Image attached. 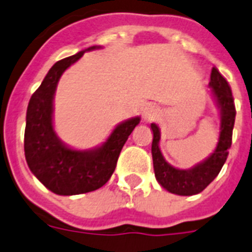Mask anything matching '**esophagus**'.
I'll return each mask as SVG.
<instances>
[{"label": "esophagus", "instance_id": "1", "mask_svg": "<svg viewBox=\"0 0 252 252\" xmlns=\"http://www.w3.org/2000/svg\"><path fill=\"white\" fill-rule=\"evenodd\" d=\"M159 109L157 108V106H154V105H148V106H146V108L143 109V120L146 121V122H151V121H155L159 117Z\"/></svg>", "mask_w": 252, "mask_h": 252}]
</instances>
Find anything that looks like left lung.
I'll use <instances>...</instances> for the list:
<instances>
[{
  "mask_svg": "<svg viewBox=\"0 0 252 252\" xmlns=\"http://www.w3.org/2000/svg\"><path fill=\"white\" fill-rule=\"evenodd\" d=\"M209 85L212 88L213 95L216 97L218 108L221 110V127H220L221 131H220L217 147L208 159L189 169H179L172 167L165 161L159 148L160 130L157 125L151 124V130L154 134L151 153H153L155 177L163 188L179 196H192L202 192L217 177L227 159L229 148L231 147L233 127L235 122V105H234L233 93L225 77L214 67L210 73Z\"/></svg>",
  "mask_w": 252,
  "mask_h": 252,
  "instance_id": "8db88e82",
  "label": "left lung"
}]
</instances>
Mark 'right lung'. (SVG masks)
Segmentation results:
<instances>
[{
  "instance_id": "add662e5",
  "label": "right lung",
  "mask_w": 252,
  "mask_h": 252,
  "mask_svg": "<svg viewBox=\"0 0 252 252\" xmlns=\"http://www.w3.org/2000/svg\"><path fill=\"white\" fill-rule=\"evenodd\" d=\"M99 48L89 47L85 51ZM85 51L59 60L48 71L40 87L31 95L25 128V157L29 168L46 188L60 196L81 194L101 188L116 169L121 150L140 122L130 118L117 126L102 146L93 150H73L58 138L54 125V95L64 71Z\"/></svg>"
}]
</instances>
